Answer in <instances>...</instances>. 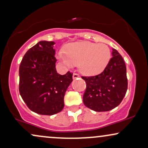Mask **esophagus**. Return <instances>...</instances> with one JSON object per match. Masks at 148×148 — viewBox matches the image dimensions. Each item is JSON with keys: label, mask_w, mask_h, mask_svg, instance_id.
<instances>
[{"label": "esophagus", "mask_w": 148, "mask_h": 148, "mask_svg": "<svg viewBox=\"0 0 148 148\" xmlns=\"http://www.w3.org/2000/svg\"><path fill=\"white\" fill-rule=\"evenodd\" d=\"M80 78L79 74H76V73H74V74H73V78H74V79H76V78Z\"/></svg>", "instance_id": "esophagus-1"}]
</instances>
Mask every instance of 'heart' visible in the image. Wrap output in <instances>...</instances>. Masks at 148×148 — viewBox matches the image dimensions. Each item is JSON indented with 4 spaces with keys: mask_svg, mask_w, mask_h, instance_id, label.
<instances>
[{
    "mask_svg": "<svg viewBox=\"0 0 148 148\" xmlns=\"http://www.w3.org/2000/svg\"><path fill=\"white\" fill-rule=\"evenodd\" d=\"M111 50L104 44L91 42L70 43L65 50L57 52V57L68 67L78 63L80 72L85 75H95L102 72L111 59Z\"/></svg>",
    "mask_w": 148,
    "mask_h": 148,
    "instance_id": "1",
    "label": "heart"
}]
</instances>
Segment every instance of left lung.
I'll use <instances>...</instances> for the list:
<instances>
[{"mask_svg": "<svg viewBox=\"0 0 148 148\" xmlns=\"http://www.w3.org/2000/svg\"><path fill=\"white\" fill-rule=\"evenodd\" d=\"M112 56L102 73L89 77L82 76L87 84L83 103L95 111H108L117 107L124 98L128 89L124 59L114 48Z\"/></svg>", "mask_w": 148, "mask_h": 148, "instance_id": "8db88e82", "label": "left lung"}]
</instances>
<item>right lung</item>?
Instances as JSON below:
<instances>
[{"label": "right lung", "instance_id": "right-lung-1", "mask_svg": "<svg viewBox=\"0 0 148 148\" xmlns=\"http://www.w3.org/2000/svg\"><path fill=\"white\" fill-rule=\"evenodd\" d=\"M54 42L41 41L24 55L19 68V91L31 111L45 115L61 112L64 96L72 82V73L56 70Z\"/></svg>", "mask_w": 148, "mask_h": 148}]
</instances>
